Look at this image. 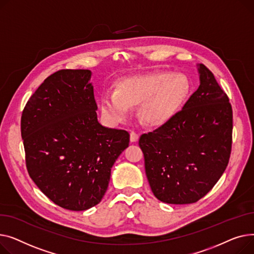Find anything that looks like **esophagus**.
Masks as SVG:
<instances>
[{
	"label": "esophagus",
	"mask_w": 254,
	"mask_h": 254,
	"mask_svg": "<svg viewBox=\"0 0 254 254\" xmlns=\"http://www.w3.org/2000/svg\"><path fill=\"white\" fill-rule=\"evenodd\" d=\"M139 138V135L138 133H136L135 131H131L130 132V141L131 142H136Z\"/></svg>",
	"instance_id": "esophagus-1"
}]
</instances>
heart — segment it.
Wrapping results in <instances>:
<instances>
[{"label":"heart","mask_w":254,"mask_h":254,"mask_svg":"<svg viewBox=\"0 0 254 254\" xmlns=\"http://www.w3.org/2000/svg\"><path fill=\"white\" fill-rule=\"evenodd\" d=\"M190 90V83L182 73L159 71L130 77L117 85L116 92H106L100 99L102 114L112 123L129 117L131 107L140 106L142 120L162 125L177 112Z\"/></svg>","instance_id":"obj_1"}]
</instances>
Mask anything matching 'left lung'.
<instances>
[{
    "label": "left lung",
    "instance_id": "8db88e82",
    "mask_svg": "<svg viewBox=\"0 0 254 254\" xmlns=\"http://www.w3.org/2000/svg\"><path fill=\"white\" fill-rule=\"evenodd\" d=\"M198 70L200 86L183 110L139 138L148 184L164 203L199 201L218 182L230 160L233 111L229 97L204 64Z\"/></svg>",
    "mask_w": 254,
    "mask_h": 254
}]
</instances>
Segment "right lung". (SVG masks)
Returning a JSON list of instances; mask_svg holds the SVG:
<instances>
[{
    "mask_svg": "<svg viewBox=\"0 0 254 254\" xmlns=\"http://www.w3.org/2000/svg\"><path fill=\"white\" fill-rule=\"evenodd\" d=\"M89 69L58 70L40 85L21 116L27 172L52 202L72 211L97 205L111 169L129 145L126 130L102 126Z\"/></svg>",
    "mask_w": 254,
    "mask_h": 254,
    "instance_id": "obj_1",
    "label": "right lung"
}]
</instances>
